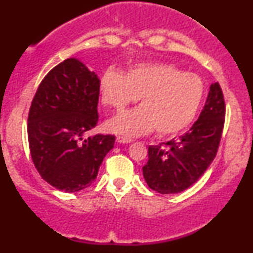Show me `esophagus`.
<instances>
[{"label": "esophagus", "instance_id": "obj_1", "mask_svg": "<svg viewBox=\"0 0 253 253\" xmlns=\"http://www.w3.org/2000/svg\"><path fill=\"white\" fill-rule=\"evenodd\" d=\"M117 143L118 144H129V143H132V139L125 138V136H118Z\"/></svg>", "mask_w": 253, "mask_h": 253}]
</instances>
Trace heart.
I'll return each mask as SVG.
<instances>
[{
	"label": "heart",
	"mask_w": 253,
	"mask_h": 253,
	"mask_svg": "<svg viewBox=\"0 0 253 253\" xmlns=\"http://www.w3.org/2000/svg\"><path fill=\"white\" fill-rule=\"evenodd\" d=\"M201 78L170 64H138L120 74L107 70L100 81L101 101L120 112L139 98L140 107L121 113L106 124L109 132L125 136L173 135L187 128L201 106Z\"/></svg>",
	"instance_id": "heart-1"
}]
</instances>
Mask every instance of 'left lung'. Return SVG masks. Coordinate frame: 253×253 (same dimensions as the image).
I'll return each mask as SVG.
<instances>
[{
	"instance_id": "1",
	"label": "left lung",
	"mask_w": 253,
	"mask_h": 253,
	"mask_svg": "<svg viewBox=\"0 0 253 253\" xmlns=\"http://www.w3.org/2000/svg\"><path fill=\"white\" fill-rule=\"evenodd\" d=\"M225 123V101L219 83H213L196 123L178 139L149 146L143 168L145 181L161 194H177L199 181L215 158Z\"/></svg>"
}]
</instances>
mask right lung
<instances>
[{
    "label": "right lung",
    "instance_id": "right-lung-1",
    "mask_svg": "<svg viewBox=\"0 0 253 253\" xmlns=\"http://www.w3.org/2000/svg\"><path fill=\"white\" fill-rule=\"evenodd\" d=\"M100 80L77 58L46 75L32 101L28 143L38 172L56 189L76 193L96 178L115 136L85 134L97 125Z\"/></svg>",
    "mask_w": 253,
    "mask_h": 253
}]
</instances>
